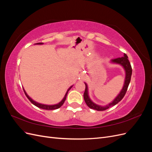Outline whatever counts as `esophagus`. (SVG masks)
Masks as SVG:
<instances>
[{
    "label": "esophagus",
    "instance_id": "obj_1",
    "mask_svg": "<svg viewBox=\"0 0 152 152\" xmlns=\"http://www.w3.org/2000/svg\"><path fill=\"white\" fill-rule=\"evenodd\" d=\"M84 75H83V74H82V75H80V78H81V79H84Z\"/></svg>",
    "mask_w": 152,
    "mask_h": 152
}]
</instances>
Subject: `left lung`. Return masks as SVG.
Here are the masks:
<instances>
[{
  "label": "left lung",
  "mask_w": 152,
  "mask_h": 152,
  "mask_svg": "<svg viewBox=\"0 0 152 152\" xmlns=\"http://www.w3.org/2000/svg\"><path fill=\"white\" fill-rule=\"evenodd\" d=\"M110 63L113 64H117V65H121V66H122L124 72H125V79H124V82L122 88L120 91V93L118 94L115 98L111 103H110L105 106L99 105L94 103L89 97L88 86H87L86 82H84V84L86 85V89L84 93V98L85 102L90 108L98 110V111H103V110H105L109 108L110 107H113V106L117 104L119 102H121L126 93L129 84L131 81V78L132 75V68L129 61L128 60V57L126 54H124V56L121 58L111 59Z\"/></svg>",
  "instance_id": "left-lung-1"
}]
</instances>
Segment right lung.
<instances>
[{"instance_id":"add662e5","label":"right lung","mask_w":152,"mask_h":152,"mask_svg":"<svg viewBox=\"0 0 152 152\" xmlns=\"http://www.w3.org/2000/svg\"><path fill=\"white\" fill-rule=\"evenodd\" d=\"M44 44V43H42V42H40V43H37V44H35V45H42ZM73 85L71 86L68 89V90L66 91V93H65V96H64L63 98L62 99V100L60 102H59L57 104H42V103H38L35 102V101H34L33 99H31L30 96L28 95V94H27L26 93V91L25 90V89L23 88V91L25 92V95L26 96V97L28 98V99L30 101V102L34 104L35 106H36V107H37L40 108H42V109H44V110H55V109H58L59 108H60L61 106L63 104L64 102H65V101L66 99V96H67V94L68 93V91L70 90V89L72 88V87H73Z\"/></svg>"}]
</instances>
